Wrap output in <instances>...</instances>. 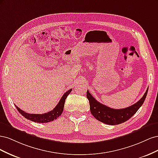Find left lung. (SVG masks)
<instances>
[{
	"mask_svg": "<svg viewBox=\"0 0 158 158\" xmlns=\"http://www.w3.org/2000/svg\"><path fill=\"white\" fill-rule=\"evenodd\" d=\"M148 88L143 97L136 103L125 109H115L110 108L98 102L87 91L86 96L89 100L90 111L92 115L97 119L107 125H116L128 121L135 114L142 106L146 98Z\"/></svg>",
	"mask_w": 158,
	"mask_h": 158,
	"instance_id": "8db88e82",
	"label": "left lung"
}]
</instances>
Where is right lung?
Returning a JSON list of instances; mask_svg holds the SVG:
<instances>
[{
    "mask_svg": "<svg viewBox=\"0 0 158 158\" xmlns=\"http://www.w3.org/2000/svg\"><path fill=\"white\" fill-rule=\"evenodd\" d=\"M71 91H72V89H69L65 94H64L63 97H62L61 99H60L58 104L56 105V106L52 109V111L44 114H30V113L24 112L23 110H22L16 106H15L18 109L19 113H20L22 116L28 119V120H30L31 121L35 122V123H49L58 118L62 114V113H63V109H64L65 99H66V98H67L69 94L71 92Z\"/></svg>",
    "mask_w": 158,
    "mask_h": 158,
    "instance_id": "add662e5",
    "label": "right lung"
}]
</instances>
